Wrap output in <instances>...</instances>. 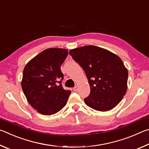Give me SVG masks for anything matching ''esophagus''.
<instances>
[{"mask_svg": "<svg viewBox=\"0 0 149 149\" xmlns=\"http://www.w3.org/2000/svg\"><path fill=\"white\" fill-rule=\"evenodd\" d=\"M78 90V87H77V86H75L74 88H73V91H77Z\"/></svg>", "mask_w": 149, "mask_h": 149, "instance_id": "1", "label": "esophagus"}]
</instances>
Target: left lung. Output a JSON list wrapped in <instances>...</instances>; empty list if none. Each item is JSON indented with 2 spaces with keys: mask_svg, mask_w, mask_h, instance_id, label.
Returning <instances> with one entry per match:
<instances>
[{
  "mask_svg": "<svg viewBox=\"0 0 149 149\" xmlns=\"http://www.w3.org/2000/svg\"><path fill=\"white\" fill-rule=\"evenodd\" d=\"M72 58L85 72L91 91L84 101L95 110L105 112L114 108L127 91L128 72L120 57L93 45L72 49Z\"/></svg>",
  "mask_w": 149,
  "mask_h": 149,
  "instance_id": "left-lung-1",
  "label": "left lung"
}]
</instances>
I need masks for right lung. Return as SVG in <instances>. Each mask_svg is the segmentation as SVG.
Masks as SVG:
<instances>
[{
    "label": "right lung",
    "instance_id": "add662e5",
    "mask_svg": "<svg viewBox=\"0 0 149 149\" xmlns=\"http://www.w3.org/2000/svg\"><path fill=\"white\" fill-rule=\"evenodd\" d=\"M68 54L63 49H48L24 68L22 87L30 105L43 115L56 114L66 104L71 91L65 90L60 66Z\"/></svg>",
    "mask_w": 149,
    "mask_h": 149
}]
</instances>
